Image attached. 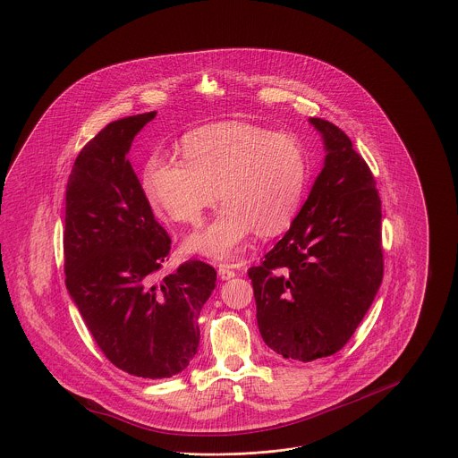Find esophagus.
I'll list each match as a JSON object with an SVG mask.
<instances>
[{
    "label": "esophagus",
    "mask_w": 458,
    "mask_h": 458,
    "mask_svg": "<svg viewBox=\"0 0 458 458\" xmlns=\"http://www.w3.org/2000/svg\"><path fill=\"white\" fill-rule=\"evenodd\" d=\"M217 273H219V277H221V279H230V277H233V276H235V271L232 269V266H230V264H219Z\"/></svg>",
    "instance_id": "34e87169"
}]
</instances>
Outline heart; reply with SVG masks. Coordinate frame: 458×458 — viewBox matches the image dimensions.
<instances>
[{"mask_svg": "<svg viewBox=\"0 0 458 458\" xmlns=\"http://www.w3.org/2000/svg\"><path fill=\"white\" fill-rule=\"evenodd\" d=\"M181 154L182 159L154 154L141 182L157 210L185 225H196L219 192L225 205L212 223L187 239L189 251L230 259L253 228L259 235H276L301 207L310 168L293 136L223 122L189 132Z\"/></svg>", "mask_w": 458, "mask_h": 458, "instance_id": "heart-1", "label": "heart"}]
</instances>
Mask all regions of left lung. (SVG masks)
I'll return each mask as SVG.
<instances>
[{
  "instance_id": "8db88e82",
  "label": "left lung",
  "mask_w": 458,
  "mask_h": 458,
  "mask_svg": "<svg viewBox=\"0 0 458 458\" xmlns=\"http://www.w3.org/2000/svg\"><path fill=\"white\" fill-rule=\"evenodd\" d=\"M326 163L290 230L250 267L264 342L283 358L310 363L347 345L384 276L377 182L351 138L310 118Z\"/></svg>"
}]
</instances>
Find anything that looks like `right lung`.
Wrapping results in <instances>:
<instances>
[{
	"mask_svg": "<svg viewBox=\"0 0 458 458\" xmlns=\"http://www.w3.org/2000/svg\"><path fill=\"white\" fill-rule=\"evenodd\" d=\"M154 116L107 123L76 157L65 191L64 269L100 352L134 377L166 378L196 356V320L217 275L205 262L185 260L159 276L172 239L127 159Z\"/></svg>",
	"mask_w": 458,
	"mask_h": 458,
	"instance_id": "add662e5",
	"label": "right lung"
}]
</instances>
